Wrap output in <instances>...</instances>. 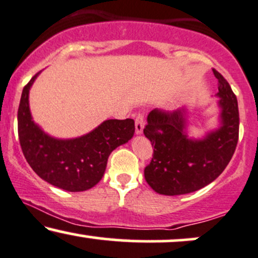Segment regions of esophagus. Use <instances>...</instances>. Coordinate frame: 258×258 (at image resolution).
I'll return each instance as SVG.
<instances>
[{
	"mask_svg": "<svg viewBox=\"0 0 258 258\" xmlns=\"http://www.w3.org/2000/svg\"><path fill=\"white\" fill-rule=\"evenodd\" d=\"M144 128H145V117L142 113H139L135 118V133L138 135L142 134Z\"/></svg>",
	"mask_w": 258,
	"mask_h": 258,
	"instance_id": "esophagus-1",
	"label": "esophagus"
}]
</instances>
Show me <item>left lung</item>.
I'll return each instance as SVG.
<instances>
[{"instance_id": "obj_1", "label": "left lung", "mask_w": 258, "mask_h": 258, "mask_svg": "<svg viewBox=\"0 0 258 258\" xmlns=\"http://www.w3.org/2000/svg\"><path fill=\"white\" fill-rule=\"evenodd\" d=\"M213 71L219 80L217 129L203 139H190L186 133V107L172 112L154 108L148 113L144 134L154 150L145 168V178L159 195H187L208 186L222 174L234 154L239 138L237 96L223 76Z\"/></svg>"}]
</instances>
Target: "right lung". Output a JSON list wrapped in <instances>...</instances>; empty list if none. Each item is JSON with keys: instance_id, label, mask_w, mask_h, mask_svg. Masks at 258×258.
Listing matches in <instances>:
<instances>
[{"instance_id": "add662e5", "label": "right lung", "mask_w": 258, "mask_h": 258, "mask_svg": "<svg viewBox=\"0 0 258 258\" xmlns=\"http://www.w3.org/2000/svg\"><path fill=\"white\" fill-rule=\"evenodd\" d=\"M36 74L24 87L18 110V134L26 162L42 180L69 192H82L104 176L111 152L135 133L134 120L107 119L76 139H55L33 122L29 92Z\"/></svg>"}]
</instances>
